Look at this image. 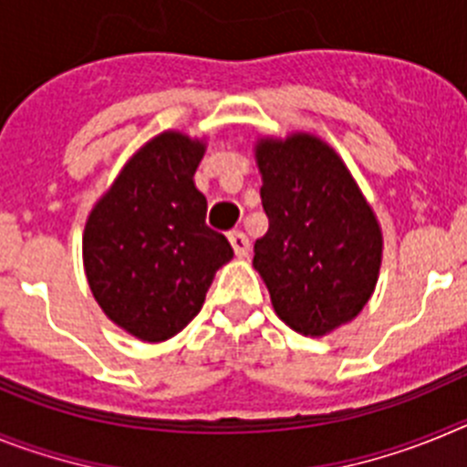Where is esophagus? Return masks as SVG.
Here are the masks:
<instances>
[{
	"label": "esophagus",
	"instance_id": "34e87169",
	"mask_svg": "<svg viewBox=\"0 0 467 467\" xmlns=\"http://www.w3.org/2000/svg\"><path fill=\"white\" fill-rule=\"evenodd\" d=\"M229 241L231 247H234V253H236V257H247V254H250V241H247V236L243 231H231Z\"/></svg>",
	"mask_w": 467,
	"mask_h": 467
}]
</instances>
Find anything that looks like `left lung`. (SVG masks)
Returning a JSON list of instances; mask_svg holds the SVG:
<instances>
[{"label": "left lung", "mask_w": 467, "mask_h": 467, "mask_svg": "<svg viewBox=\"0 0 467 467\" xmlns=\"http://www.w3.org/2000/svg\"><path fill=\"white\" fill-rule=\"evenodd\" d=\"M257 163L269 231L254 243V269L285 325L323 337L353 320L374 292L381 229L323 140H262Z\"/></svg>", "instance_id": "8db88e82"}]
</instances>
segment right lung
<instances>
[{
  "mask_svg": "<svg viewBox=\"0 0 467 467\" xmlns=\"http://www.w3.org/2000/svg\"><path fill=\"white\" fill-rule=\"evenodd\" d=\"M203 142L163 133L128 161L86 222L84 266L109 320L142 341H166L192 323L214 271L234 257L205 224L193 184Z\"/></svg>",
  "mask_w": 467,
  "mask_h": 467,
  "instance_id": "add662e5",
  "label": "right lung"
}]
</instances>
